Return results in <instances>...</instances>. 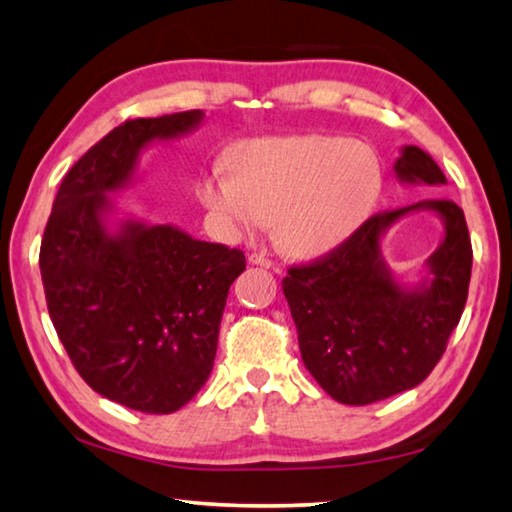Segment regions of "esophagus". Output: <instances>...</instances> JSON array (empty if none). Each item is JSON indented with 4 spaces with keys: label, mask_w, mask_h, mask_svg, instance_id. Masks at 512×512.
Masks as SVG:
<instances>
[{
    "label": "esophagus",
    "mask_w": 512,
    "mask_h": 512,
    "mask_svg": "<svg viewBox=\"0 0 512 512\" xmlns=\"http://www.w3.org/2000/svg\"><path fill=\"white\" fill-rule=\"evenodd\" d=\"M248 262H250V264H255V266L273 268V262H271V259H268L266 255H262V253H250V255H248Z\"/></svg>",
    "instance_id": "esophagus-1"
}]
</instances>
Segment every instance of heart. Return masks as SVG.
Returning a JSON list of instances; mask_svg holds the SVG:
<instances>
[{"instance_id": "b5f03b06", "label": "heart", "mask_w": 512, "mask_h": 512, "mask_svg": "<svg viewBox=\"0 0 512 512\" xmlns=\"http://www.w3.org/2000/svg\"><path fill=\"white\" fill-rule=\"evenodd\" d=\"M381 164L368 144L327 135L239 144L228 169H210L198 198L223 235L262 230L293 255H320L350 239L381 192Z\"/></svg>"}]
</instances>
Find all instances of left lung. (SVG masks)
I'll use <instances>...</instances> for the list:
<instances>
[{
    "instance_id": "8db88e82",
    "label": "left lung",
    "mask_w": 512,
    "mask_h": 512,
    "mask_svg": "<svg viewBox=\"0 0 512 512\" xmlns=\"http://www.w3.org/2000/svg\"><path fill=\"white\" fill-rule=\"evenodd\" d=\"M393 169L404 185H447L445 173L418 146H404ZM422 209L441 216L446 235L425 263L428 275L404 285L387 268L380 239L397 220ZM470 275L465 214L447 198L375 214L327 257L289 268L282 291L311 377L336 402L352 406L418 386L461 320Z\"/></svg>"
}]
</instances>
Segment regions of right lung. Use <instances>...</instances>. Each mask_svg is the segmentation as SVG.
<instances>
[{
	"mask_svg": "<svg viewBox=\"0 0 512 512\" xmlns=\"http://www.w3.org/2000/svg\"><path fill=\"white\" fill-rule=\"evenodd\" d=\"M203 110L131 119L67 171L40 246L47 309L92 391L142 413H173L210 377L237 248L176 225L117 216L140 153L203 124Z\"/></svg>",
	"mask_w": 512,
	"mask_h": 512,
	"instance_id": "obj_1",
	"label": "right lung"
}]
</instances>
